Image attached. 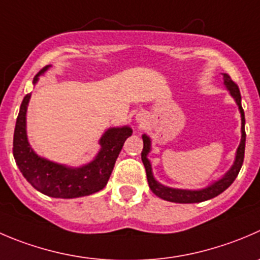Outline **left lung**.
Instances as JSON below:
<instances>
[{
	"label": "left lung",
	"mask_w": 260,
	"mask_h": 260,
	"mask_svg": "<svg viewBox=\"0 0 260 260\" xmlns=\"http://www.w3.org/2000/svg\"><path fill=\"white\" fill-rule=\"evenodd\" d=\"M223 80H225L226 89L230 91L231 96L235 99L236 104H238L239 110L241 114V141L239 145L238 151H236L235 156V162L231 166L230 170L225 174L221 179L217 181L212 183L208 185L207 188L200 189V190H186V189H176V188H169V186L162 185L158 183L152 174V168H151V162L147 158L148 152L151 150V140L146 135L142 136L143 140V150L141 152V157H142V162L146 169V175H147V181L150 189L157 197L162 198V200L169 201V202H175V203H200L205 202V201L211 200V198L217 197L218 194L222 193L223 190L229 188L234 180L238 176L239 171H240L241 165L244 162V152H245V117H244V110L241 107V95L239 86L235 82L231 80V77L228 74H223Z\"/></svg>",
	"instance_id": "1"
}]
</instances>
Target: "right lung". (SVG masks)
Segmentation results:
<instances>
[{"instance_id": "add662e5", "label": "right lung", "mask_w": 260, "mask_h": 260, "mask_svg": "<svg viewBox=\"0 0 260 260\" xmlns=\"http://www.w3.org/2000/svg\"><path fill=\"white\" fill-rule=\"evenodd\" d=\"M45 66L32 80L37 84L39 75L47 71ZM30 94L25 95L20 107L14 132L15 161L24 178L40 193L53 198H77L90 196L102 190L110 178L115 160L122 150L124 141L132 135L127 125L120 128H109L100 138V151L91 162L80 168H69L66 165L38 156L30 147L26 136V109Z\"/></svg>"}]
</instances>
